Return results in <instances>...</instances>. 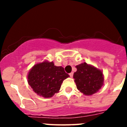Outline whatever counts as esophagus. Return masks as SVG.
Listing matches in <instances>:
<instances>
[{
	"mask_svg": "<svg viewBox=\"0 0 127 127\" xmlns=\"http://www.w3.org/2000/svg\"><path fill=\"white\" fill-rule=\"evenodd\" d=\"M69 76H70V77H72V76H73V72H70V73L69 74Z\"/></svg>",
	"mask_w": 127,
	"mask_h": 127,
	"instance_id": "esophagus-1",
	"label": "esophagus"
}]
</instances>
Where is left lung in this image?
Wrapping results in <instances>:
<instances>
[{"label": "left lung", "instance_id": "obj_1", "mask_svg": "<svg viewBox=\"0 0 127 127\" xmlns=\"http://www.w3.org/2000/svg\"><path fill=\"white\" fill-rule=\"evenodd\" d=\"M77 71L73 77L76 87L85 95L97 93L104 85V74L101 70L86 62L76 66Z\"/></svg>", "mask_w": 127, "mask_h": 127}]
</instances>
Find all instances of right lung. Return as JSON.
Listing matches in <instances>:
<instances>
[{
	"mask_svg": "<svg viewBox=\"0 0 127 127\" xmlns=\"http://www.w3.org/2000/svg\"><path fill=\"white\" fill-rule=\"evenodd\" d=\"M69 77L61 66L44 60L33 66L28 73V83L39 96L50 98L59 92L64 80Z\"/></svg>",
	"mask_w": 127,
	"mask_h": 127,
	"instance_id": "add662e5",
	"label": "right lung"
}]
</instances>
